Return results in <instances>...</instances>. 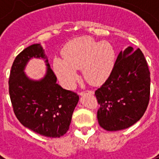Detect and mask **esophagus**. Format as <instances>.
<instances>
[{"label": "esophagus", "instance_id": "obj_1", "mask_svg": "<svg viewBox=\"0 0 159 159\" xmlns=\"http://www.w3.org/2000/svg\"><path fill=\"white\" fill-rule=\"evenodd\" d=\"M87 93H89V94H93V92H92V91H87ZM86 92H80V96H83V95H85L86 93H87Z\"/></svg>", "mask_w": 159, "mask_h": 159}]
</instances>
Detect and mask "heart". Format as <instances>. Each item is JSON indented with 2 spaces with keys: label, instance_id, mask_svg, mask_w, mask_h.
<instances>
[{
  "label": "heart",
  "instance_id": "heart-1",
  "mask_svg": "<svg viewBox=\"0 0 159 159\" xmlns=\"http://www.w3.org/2000/svg\"><path fill=\"white\" fill-rule=\"evenodd\" d=\"M62 55L63 57H54L53 67L60 82L67 88L73 87L78 79V69H82L84 78L91 84L104 82L113 71L116 57L111 43L90 37L71 41Z\"/></svg>",
  "mask_w": 159,
  "mask_h": 159
}]
</instances>
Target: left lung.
Masks as SVG:
<instances>
[{
    "label": "left lung",
    "instance_id": "left-lung-1",
    "mask_svg": "<svg viewBox=\"0 0 159 159\" xmlns=\"http://www.w3.org/2000/svg\"><path fill=\"white\" fill-rule=\"evenodd\" d=\"M100 108L97 120L108 131L130 127L143 116L150 96V72L142 51H120L113 71L95 92Z\"/></svg>",
    "mask_w": 159,
    "mask_h": 159
}]
</instances>
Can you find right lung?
Wrapping results in <instances>:
<instances>
[{
	"instance_id": "1",
	"label": "right lung",
	"mask_w": 159,
	"mask_h": 159,
	"mask_svg": "<svg viewBox=\"0 0 159 159\" xmlns=\"http://www.w3.org/2000/svg\"><path fill=\"white\" fill-rule=\"evenodd\" d=\"M32 57L46 59L47 71L40 80H32L23 70ZM9 93L16 118L25 127L46 137L59 138L69 129L77 93L57 84L42 46L35 43L16 56L9 78Z\"/></svg>"
}]
</instances>
